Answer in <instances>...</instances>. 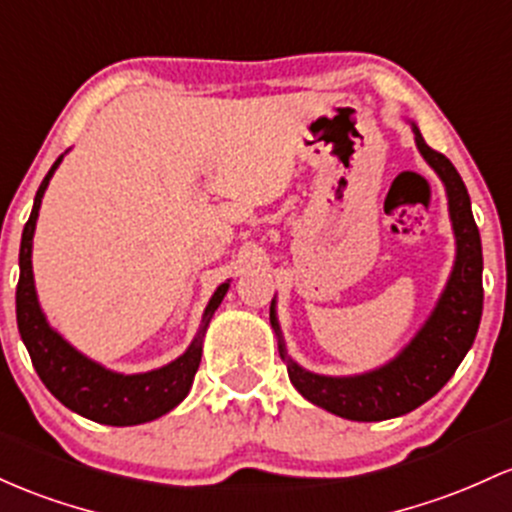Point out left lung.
Returning <instances> with one entry per match:
<instances>
[{
  "instance_id": "8db88e82",
  "label": "left lung",
  "mask_w": 512,
  "mask_h": 512,
  "mask_svg": "<svg viewBox=\"0 0 512 512\" xmlns=\"http://www.w3.org/2000/svg\"><path fill=\"white\" fill-rule=\"evenodd\" d=\"M413 133L420 155L445 184L449 221L457 240V260L445 291L415 338L391 362L372 372L355 376L313 374L286 355L274 301L269 306V320L279 338V355L286 362V372L296 391L328 413L359 423L398 418L430 401L452 379L469 347L474 345L481 311H484V286H481L484 255H481V235L471 213L469 192L452 162L425 143L415 123Z\"/></svg>"
}]
</instances>
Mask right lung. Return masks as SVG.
Masks as SVG:
<instances>
[{
	"instance_id": "add662e5",
	"label": "right lung",
	"mask_w": 512,
	"mask_h": 512,
	"mask_svg": "<svg viewBox=\"0 0 512 512\" xmlns=\"http://www.w3.org/2000/svg\"><path fill=\"white\" fill-rule=\"evenodd\" d=\"M60 162H63V155L53 162L46 179L38 187L31 216H28L24 233H21V274L19 286H16V323H19L21 340H24L33 367H36L46 389L70 411L80 413L84 418L94 420V423L119 425V428H123V425L150 423V420L170 413L174 406H179L187 398L201 362L204 333L209 328L216 308L221 306L230 282L221 284L213 291L199 333H196L192 345L187 347V352L179 355L174 362L165 364V367L143 374H119L101 367L94 359L84 357L58 330L50 328V323L41 311V303H38L36 284H33L31 250L38 209H41L43 194H46L50 177L58 170Z\"/></svg>"
}]
</instances>
